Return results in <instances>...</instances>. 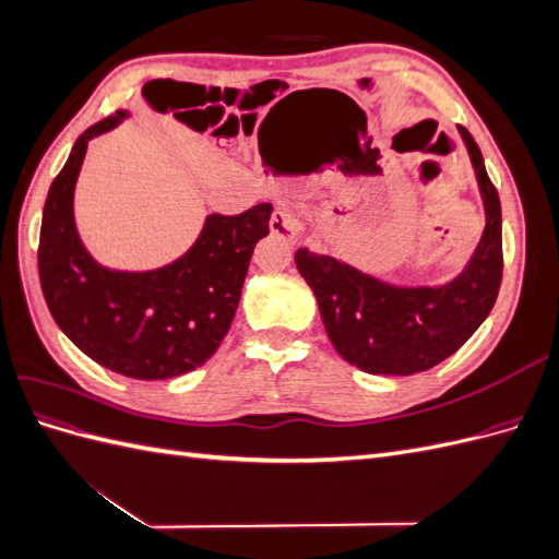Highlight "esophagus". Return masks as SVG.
I'll list each match as a JSON object with an SVG mask.
<instances>
[{
  "label": "esophagus",
  "instance_id": "esophagus-1",
  "mask_svg": "<svg viewBox=\"0 0 559 559\" xmlns=\"http://www.w3.org/2000/svg\"><path fill=\"white\" fill-rule=\"evenodd\" d=\"M270 230H273L277 238H284V240H296L298 238V230H300V224H298V216L286 210V207H277L273 212V216H270Z\"/></svg>",
  "mask_w": 559,
  "mask_h": 559
}]
</instances>
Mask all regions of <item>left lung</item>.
<instances>
[{
  "mask_svg": "<svg viewBox=\"0 0 559 559\" xmlns=\"http://www.w3.org/2000/svg\"><path fill=\"white\" fill-rule=\"evenodd\" d=\"M468 148L485 202V230L471 261L441 286H394L333 257L296 251L298 273L317 296L329 341L341 357L373 376H413L460 349L492 312L501 286V202L471 132Z\"/></svg>",
  "mask_w": 559,
  "mask_h": 559,
  "instance_id": "obj_1",
  "label": "left lung"
}]
</instances>
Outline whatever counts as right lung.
Segmentation results:
<instances>
[{"instance_id": "1", "label": "right lung", "mask_w": 559, "mask_h": 559, "mask_svg": "<svg viewBox=\"0 0 559 559\" xmlns=\"http://www.w3.org/2000/svg\"><path fill=\"white\" fill-rule=\"evenodd\" d=\"M128 111L91 126L48 189L39 235V280L62 333L93 361L134 380H167L205 364L238 310L253 247L270 233L273 205L205 218L181 259L146 273L99 265L74 224V186L88 142Z\"/></svg>"}]
</instances>
